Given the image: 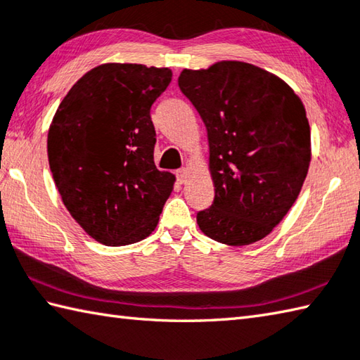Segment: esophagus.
Returning <instances> with one entry per match:
<instances>
[{"label": "esophagus", "mask_w": 360, "mask_h": 360, "mask_svg": "<svg viewBox=\"0 0 360 360\" xmlns=\"http://www.w3.org/2000/svg\"><path fill=\"white\" fill-rule=\"evenodd\" d=\"M175 175H177V179H179V181L180 183H185V180H186V175H188V171L185 167H181V169H179L177 172H175Z\"/></svg>", "instance_id": "esophagus-1"}]
</instances>
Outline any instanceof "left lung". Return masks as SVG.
I'll list each match as a JSON object with an SVG mask.
<instances>
[{"label":"left lung","instance_id":"1","mask_svg":"<svg viewBox=\"0 0 360 360\" xmlns=\"http://www.w3.org/2000/svg\"><path fill=\"white\" fill-rule=\"evenodd\" d=\"M179 87L207 127L214 200L198 213L210 238L246 246L264 238L300 195L310 165L301 98L252 64L224 60L183 70Z\"/></svg>","mask_w":360,"mask_h":360}]
</instances>
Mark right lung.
<instances>
[{
    "label": "right lung",
    "mask_w": 360,
    "mask_h": 360,
    "mask_svg": "<svg viewBox=\"0 0 360 360\" xmlns=\"http://www.w3.org/2000/svg\"><path fill=\"white\" fill-rule=\"evenodd\" d=\"M169 69L103 64L77 81L49 130L53 180L72 218L106 246L150 235L175 177L155 166L150 108Z\"/></svg>",
    "instance_id": "1"
}]
</instances>
